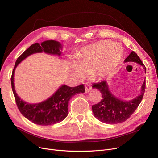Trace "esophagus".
<instances>
[{"instance_id": "34e87169", "label": "esophagus", "mask_w": 158, "mask_h": 158, "mask_svg": "<svg viewBox=\"0 0 158 158\" xmlns=\"http://www.w3.org/2000/svg\"><path fill=\"white\" fill-rule=\"evenodd\" d=\"M91 89H92V86H91V85L88 83H85V92L86 93H88Z\"/></svg>"}]
</instances>
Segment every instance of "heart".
<instances>
[{"mask_svg": "<svg viewBox=\"0 0 158 158\" xmlns=\"http://www.w3.org/2000/svg\"><path fill=\"white\" fill-rule=\"evenodd\" d=\"M122 49L111 41H100L85 47L76 56V63H70V68L78 78L92 74L94 78L102 80L113 76L118 67Z\"/></svg>", "mask_w": 158, "mask_h": 158, "instance_id": "heart-1", "label": "heart"}]
</instances>
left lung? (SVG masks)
Masks as SVG:
<instances>
[{
  "mask_svg": "<svg viewBox=\"0 0 158 158\" xmlns=\"http://www.w3.org/2000/svg\"><path fill=\"white\" fill-rule=\"evenodd\" d=\"M127 62H135L142 66L146 70L144 64L135 51H132L125 60V63ZM92 88L98 89L102 95L101 102L92 106L94 116L104 123L117 124L127 121L139 106L145 92L146 81L142 85L140 94L128 102L123 101L113 95L105 80L94 83Z\"/></svg>",
  "mask_w": 158,
  "mask_h": 158,
  "instance_id": "obj_1",
  "label": "left lung"
}]
</instances>
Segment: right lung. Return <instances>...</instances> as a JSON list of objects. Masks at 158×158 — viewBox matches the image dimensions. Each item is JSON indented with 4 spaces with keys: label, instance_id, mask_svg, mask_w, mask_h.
Segmentation results:
<instances>
[{
    "label": "right lung",
    "instance_id": "1",
    "mask_svg": "<svg viewBox=\"0 0 158 158\" xmlns=\"http://www.w3.org/2000/svg\"><path fill=\"white\" fill-rule=\"evenodd\" d=\"M62 46L59 42L48 40L41 44L35 43L31 45L17 59L11 76L12 92L16 103L20 113L28 120L39 125H51L63 121L68 115V104L70 98L74 95L84 93L83 84L76 87H69L62 85L56 92L44 102L36 104H29L18 96L14 85V74L16 66L26 57L37 52H45L47 54L60 56Z\"/></svg>",
    "mask_w": 158,
    "mask_h": 158
}]
</instances>
